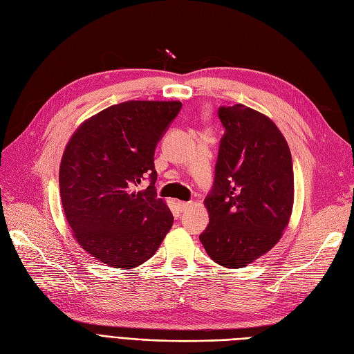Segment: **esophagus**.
Segmentation results:
<instances>
[{"label":"esophagus","instance_id":"obj_1","mask_svg":"<svg viewBox=\"0 0 354 354\" xmlns=\"http://www.w3.org/2000/svg\"><path fill=\"white\" fill-rule=\"evenodd\" d=\"M190 202H178L177 203V207L180 209V212H185V210H187L189 207H190Z\"/></svg>","mask_w":354,"mask_h":354}]
</instances>
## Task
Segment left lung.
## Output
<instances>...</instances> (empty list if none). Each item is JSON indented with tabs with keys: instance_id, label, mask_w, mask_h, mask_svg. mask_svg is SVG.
Returning a JSON list of instances; mask_svg holds the SVG:
<instances>
[{
	"instance_id": "obj_1",
	"label": "left lung",
	"mask_w": 354,
	"mask_h": 354,
	"mask_svg": "<svg viewBox=\"0 0 354 354\" xmlns=\"http://www.w3.org/2000/svg\"><path fill=\"white\" fill-rule=\"evenodd\" d=\"M215 183L206 196L209 225L201 234L209 257L241 268L270 251L293 206V165L277 126L244 104L222 106Z\"/></svg>"
}]
</instances>
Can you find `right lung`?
I'll use <instances>...</instances> for the list:
<instances>
[{"instance_id":"add662e5","label":"right lung","mask_w":354,"mask_h":354,"mask_svg":"<svg viewBox=\"0 0 354 354\" xmlns=\"http://www.w3.org/2000/svg\"><path fill=\"white\" fill-rule=\"evenodd\" d=\"M180 102L131 100L84 122L59 168L64 214L78 244L98 261L129 270L151 259L173 215L157 197L153 152ZM145 191H136L144 178Z\"/></svg>"}]
</instances>
